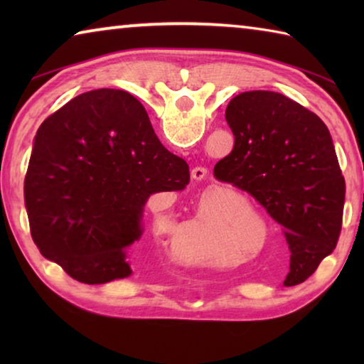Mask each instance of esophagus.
Masks as SVG:
<instances>
[{
	"label": "esophagus",
	"instance_id": "obj_1",
	"mask_svg": "<svg viewBox=\"0 0 364 364\" xmlns=\"http://www.w3.org/2000/svg\"><path fill=\"white\" fill-rule=\"evenodd\" d=\"M191 176H193V180H196V181H202L207 176V168L194 167L193 171H191Z\"/></svg>",
	"mask_w": 364,
	"mask_h": 364
}]
</instances>
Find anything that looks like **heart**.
<instances>
[{"label": "heart", "mask_w": 364, "mask_h": 364, "mask_svg": "<svg viewBox=\"0 0 364 364\" xmlns=\"http://www.w3.org/2000/svg\"><path fill=\"white\" fill-rule=\"evenodd\" d=\"M218 242V228L204 204L188 220L171 226L168 247L171 254L189 263H213Z\"/></svg>", "instance_id": "obj_1"}]
</instances>
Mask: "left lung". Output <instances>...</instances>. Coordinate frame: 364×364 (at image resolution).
<instances>
[{"mask_svg":"<svg viewBox=\"0 0 364 364\" xmlns=\"http://www.w3.org/2000/svg\"><path fill=\"white\" fill-rule=\"evenodd\" d=\"M232 151L217 162L218 181L249 193L282 226L291 250L284 286L304 282L336 249L345 180L328 127L274 91H245L226 107Z\"/></svg>","mask_w":364,"mask_h":364,"instance_id":"obj_1","label":"left lung"}]
</instances>
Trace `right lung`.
I'll return each instance as SVG.
<instances>
[{
	"label": "right lung",
	"instance_id": "add662e5",
	"mask_svg": "<svg viewBox=\"0 0 364 364\" xmlns=\"http://www.w3.org/2000/svg\"><path fill=\"white\" fill-rule=\"evenodd\" d=\"M188 183V164L162 146L136 97L88 91L36 132L23 184L30 232L41 255L73 279L127 278L149 196Z\"/></svg>",
	"mask_w": 364,
	"mask_h": 364
}]
</instances>
